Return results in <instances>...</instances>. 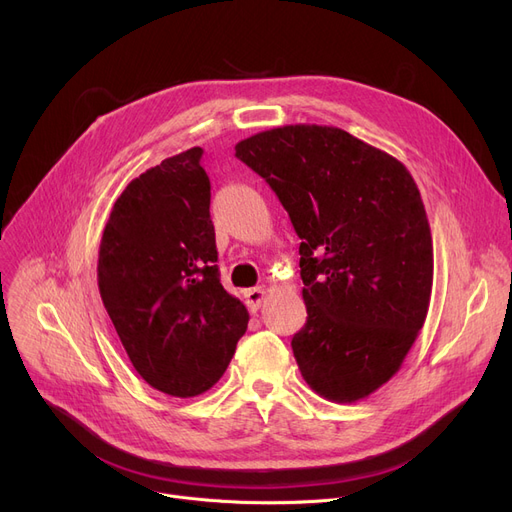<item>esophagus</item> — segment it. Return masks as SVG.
I'll list each match as a JSON object with an SVG mask.
<instances>
[{
	"instance_id": "obj_1",
	"label": "esophagus",
	"mask_w": 512,
	"mask_h": 512,
	"mask_svg": "<svg viewBox=\"0 0 512 512\" xmlns=\"http://www.w3.org/2000/svg\"><path fill=\"white\" fill-rule=\"evenodd\" d=\"M245 299H247V305L251 311H257L265 299V290L259 286V288H249L245 292Z\"/></svg>"
}]
</instances>
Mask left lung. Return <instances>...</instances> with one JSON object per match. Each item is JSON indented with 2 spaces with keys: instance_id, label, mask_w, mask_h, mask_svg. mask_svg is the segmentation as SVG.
I'll return each instance as SVG.
<instances>
[{
  "instance_id": "left-lung-1",
  "label": "left lung",
  "mask_w": 512,
  "mask_h": 512,
  "mask_svg": "<svg viewBox=\"0 0 512 512\" xmlns=\"http://www.w3.org/2000/svg\"><path fill=\"white\" fill-rule=\"evenodd\" d=\"M301 238L303 380L357 402L400 369L425 324L434 247L421 193L390 153L336 126L288 124L236 143Z\"/></svg>"
}]
</instances>
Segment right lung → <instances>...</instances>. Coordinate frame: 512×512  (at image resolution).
<instances>
[{
  "instance_id": "1",
  "label": "right lung",
  "mask_w": 512,
  "mask_h": 512,
  "mask_svg": "<svg viewBox=\"0 0 512 512\" xmlns=\"http://www.w3.org/2000/svg\"><path fill=\"white\" fill-rule=\"evenodd\" d=\"M201 147L134 178L103 228L97 284L124 351L155 390L193 398L218 382L249 311L224 290Z\"/></svg>"
}]
</instances>
